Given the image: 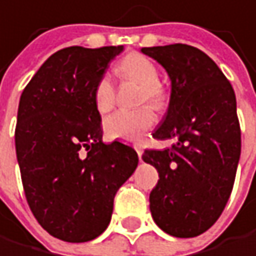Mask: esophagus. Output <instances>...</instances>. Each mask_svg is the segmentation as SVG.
<instances>
[{"instance_id": "34e87169", "label": "esophagus", "mask_w": 256, "mask_h": 256, "mask_svg": "<svg viewBox=\"0 0 256 256\" xmlns=\"http://www.w3.org/2000/svg\"><path fill=\"white\" fill-rule=\"evenodd\" d=\"M134 149H136V152H137V155H138V158H140V156H142V154H143L142 144H140V143H134Z\"/></svg>"}]
</instances>
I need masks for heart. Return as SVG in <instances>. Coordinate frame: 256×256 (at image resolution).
Instances as JSON below:
<instances>
[{
	"mask_svg": "<svg viewBox=\"0 0 256 256\" xmlns=\"http://www.w3.org/2000/svg\"><path fill=\"white\" fill-rule=\"evenodd\" d=\"M118 74L142 86L140 102H150L154 107L162 108L166 104L168 94L160 84V74L156 66L140 54L126 56L118 66ZM93 101L100 113H108L114 106V86L108 75L98 80L93 92ZM155 124V114L150 107H140L137 110H119L108 116L104 122V130L112 138L137 140L143 132L150 130Z\"/></svg>",
	"mask_w": 256,
	"mask_h": 256,
	"instance_id": "1",
	"label": "heart"
}]
</instances>
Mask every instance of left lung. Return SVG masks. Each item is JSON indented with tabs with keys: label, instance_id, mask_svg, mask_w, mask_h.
<instances>
[{
	"label": "left lung",
	"instance_id": "left-lung-1",
	"mask_svg": "<svg viewBox=\"0 0 256 256\" xmlns=\"http://www.w3.org/2000/svg\"><path fill=\"white\" fill-rule=\"evenodd\" d=\"M162 64L172 93L152 137L178 142L146 149L143 162L158 170L149 208L164 232L188 238L210 230L231 196L242 152L237 101L231 82L200 50L184 45L142 48Z\"/></svg>",
	"mask_w": 256,
	"mask_h": 256
}]
</instances>
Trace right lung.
<instances>
[{
	"label": "right lung",
	"mask_w": 256,
	"mask_h": 256,
	"mask_svg": "<svg viewBox=\"0 0 256 256\" xmlns=\"http://www.w3.org/2000/svg\"><path fill=\"white\" fill-rule=\"evenodd\" d=\"M124 46H69L52 54L24 88L14 130L16 156L31 212L52 237L84 243L108 226L119 187L137 152L102 142L93 92Z\"/></svg>",
	"instance_id": "1"
}]
</instances>
